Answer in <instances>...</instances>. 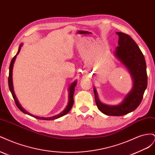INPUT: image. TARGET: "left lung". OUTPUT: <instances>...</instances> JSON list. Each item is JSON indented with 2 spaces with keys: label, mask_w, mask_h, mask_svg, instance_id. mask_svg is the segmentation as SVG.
I'll return each instance as SVG.
<instances>
[{
  "label": "left lung",
  "mask_w": 155,
  "mask_h": 155,
  "mask_svg": "<svg viewBox=\"0 0 155 155\" xmlns=\"http://www.w3.org/2000/svg\"><path fill=\"white\" fill-rule=\"evenodd\" d=\"M119 36L118 45L114 55L127 69L133 79V87L123 101L116 105L103 104L99 100L95 87L94 93L96 105L101 112L107 116H120L134 111L141 103L147 86L146 63L144 56L135 41L122 32H116Z\"/></svg>",
  "instance_id": "8db88e82"
}]
</instances>
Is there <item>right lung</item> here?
I'll return each mask as SVG.
<instances>
[{
    "label": "right lung",
    "mask_w": 155,
    "mask_h": 155,
    "mask_svg": "<svg viewBox=\"0 0 155 155\" xmlns=\"http://www.w3.org/2000/svg\"><path fill=\"white\" fill-rule=\"evenodd\" d=\"M23 45L22 43H21L19 46V48H18V51L17 54L14 56V58L12 59V61H11V63H10V71H9V78H8V85H9V88H10V91L12 93V96L13 97L14 99V101H15V104L17 106V107L18 108V109H20V110H21L23 113L25 114H28L32 117H34V118H37V119H39V120H55V119H58L59 118H60V117H62L63 116H64L65 114H67L68 112H69V111L71 110L72 107L73 106V104H74V91H75V87H76V85H77V81H74L73 83H71V85H70L69 88H68V104L67 105V107H65V109L61 112H60L59 114H57V115H55V116H51V117H40V116H35V115H33L30 113H29L28 112H27L25 109H24L22 108V107L21 105V104H19V102H18L17 98L15 96V92H14V90H13V78H12V76H13V64L14 63H15V61L16 59V58H17V55L19 54L20 51H21V47Z\"/></svg>",
    "instance_id": "right-lung-1"
}]
</instances>
